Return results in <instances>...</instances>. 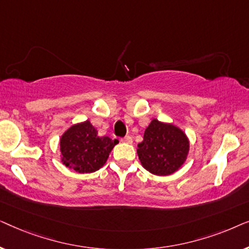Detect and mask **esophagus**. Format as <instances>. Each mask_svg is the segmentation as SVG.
Wrapping results in <instances>:
<instances>
[{
	"instance_id": "34e87169",
	"label": "esophagus",
	"mask_w": 249,
	"mask_h": 249,
	"mask_svg": "<svg viewBox=\"0 0 249 249\" xmlns=\"http://www.w3.org/2000/svg\"><path fill=\"white\" fill-rule=\"evenodd\" d=\"M122 142H127V144H131L132 142V137L131 136H124V138H121Z\"/></svg>"
}]
</instances>
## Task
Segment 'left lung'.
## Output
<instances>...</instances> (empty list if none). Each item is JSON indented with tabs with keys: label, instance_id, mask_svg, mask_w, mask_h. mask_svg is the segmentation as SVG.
<instances>
[{
	"label": "left lung",
	"instance_id": "8db88e82",
	"mask_svg": "<svg viewBox=\"0 0 249 249\" xmlns=\"http://www.w3.org/2000/svg\"><path fill=\"white\" fill-rule=\"evenodd\" d=\"M189 142L176 125L152 120L138 144L137 154L144 168L153 175L169 176L186 161Z\"/></svg>",
	"mask_w": 249,
	"mask_h": 249
}]
</instances>
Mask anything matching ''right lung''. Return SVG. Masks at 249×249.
Wrapping results in <instances>:
<instances>
[{"label":"right lung","instance_id":"obj_1","mask_svg":"<svg viewBox=\"0 0 249 249\" xmlns=\"http://www.w3.org/2000/svg\"><path fill=\"white\" fill-rule=\"evenodd\" d=\"M117 139L100 137L89 121L81 122L68 129L61 137L62 162L79 173L97 171L104 165Z\"/></svg>","mask_w":249,"mask_h":249}]
</instances>
